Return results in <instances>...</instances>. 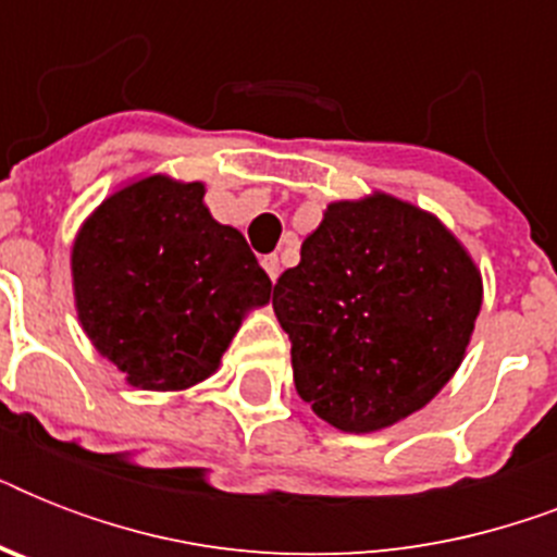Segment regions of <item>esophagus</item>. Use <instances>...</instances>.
I'll return each mask as SVG.
<instances>
[{
    "instance_id": "1",
    "label": "esophagus",
    "mask_w": 557,
    "mask_h": 557,
    "mask_svg": "<svg viewBox=\"0 0 557 557\" xmlns=\"http://www.w3.org/2000/svg\"><path fill=\"white\" fill-rule=\"evenodd\" d=\"M260 265L265 269V274H269L271 280L280 277V260L277 253H265V257H260Z\"/></svg>"
}]
</instances>
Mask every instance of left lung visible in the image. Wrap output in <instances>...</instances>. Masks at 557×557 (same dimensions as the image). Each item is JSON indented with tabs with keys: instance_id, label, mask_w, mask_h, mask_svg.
I'll return each instance as SVG.
<instances>
[{
	"instance_id": "8db88e82",
	"label": "left lung",
	"mask_w": 557,
	"mask_h": 557,
	"mask_svg": "<svg viewBox=\"0 0 557 557\" xmlns=\"http://www.w3.org/2000/svg\"><path fill=\"white\" fill-rule=\"evenodd\" d=\"M271 304L300 398L338 431L372 433L422 410L457 372L483 280L440 219L372 193L332 201Z\"/></svg>"
}]
</instances>
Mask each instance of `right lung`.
<instances>
[{
  "label": "right lung",
  "mask_w": 557,
  "mask_h": 557,
  "mask_svg": "<svg viewBox=\"0 0 557 557\" xmlns=\"http://www.w3.org/2000/svg\"><path fill=\"white\" fill-rule=\"evenodd\" d=\"M201 182L147 176L83 222L72 248L83 332L133 387L187 389L216 372L271 280L245 236L205 208Z\"/></svg>",
  "instance_id": "1"
}]
</instances>
